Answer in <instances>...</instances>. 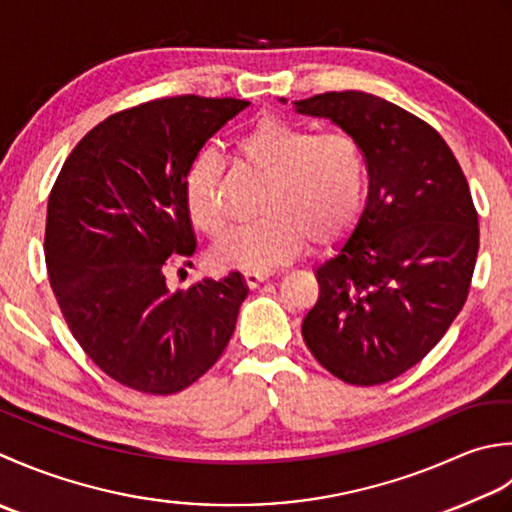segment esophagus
<instances>
[{"label": "esophagus", "instance_id": "esophagus-1", "mask_svg": "<svg viewBox=\"0 0 512 512\" xmlns=\"http://www.w3.org/2000/svg\"><path fill=\"white\" fill-rule=\"evenodd\" d=\"M245 283H247V287L249 289H256L260 283H265V280L271 276L269 274V271H252V269H249V271H245Z\"/></svg>", "mask_w": 512, "mask_h": 512}]
</instances>
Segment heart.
<instances>
[{"label": "heart", "mask_w": 512, "mask_h": 512, "mask_svg": "<svg viewBox=\"0 0 512 512\" xmlns=\"http://www.w3.org/2000/svg\"><path fill=\"white\" fill-rule=\"evenodd\" d=\"M243 159L269 176L258 221L234 227L214 247L221 267L269 269L302 252L307 241L329 245L347 232L362 207L364 156L344 132L316 134L278 117H263L236 139ZM218 156L201 150L185 170V210L207 236L223 232L216 198Z\"/></svg>", "instance_id": "obj_1"}]
</instances>
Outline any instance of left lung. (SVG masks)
Here are the masks:
<instances>
[{
    "instance_id": "8db88e82",
    "label": "left lung",
    "mask_w": 512,
    "mask_h": 512,
    "mask_svg": "<svg viewBox=\"0 0 512 512\" xmlns=\"http://www.w3.org/2000/svg\"><path fill=\"white\" fill-rule=\"evenodd\" d=\"M294 110L356 139L369 174L358 223L316 267L320 294L302 338L336 378L389 382L442 340L466 302L479 249L466 176L429 123L375 95L325 92Z\"/></svg>"
}]
</instances>
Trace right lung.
<instances>
[{
  "instance_id": "add662e5",
  "label": "right lung",
  "mask_w": 512,
  "mask_h": 512,
  "mask_svg": "<svg viewBox=\"0 0 512 512\" xmlns=\"http://www.w3.org/2000/svg\"><path fill=\"white\" fill-rule=\"evenodd\" d=\"M249 101L172 97L112 114L66 159L48 198L46 265L72 336L134 391L170 395L221 358L247 298L245 278L172 289L190 258L185 170Z\"/></svg>"
}]
</instances>
